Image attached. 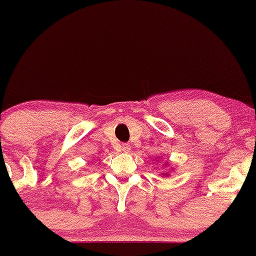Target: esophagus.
I'll return each mask as SVG.
<instances>
[{"mask_svg":"<svg viewBox=\"0 0 256 256\" xmlns=\"http://www.w3.org/2000/svg\"><path fill=\"white\" fill-rule=\"evenodd\" d=\"M130 150V144H122L120 146V151H124V152H128Z\"/></svg>","mask_w":256,"mask_h":256,"instance_id":"obj_1","label":"esophagus"}]
</instances>
